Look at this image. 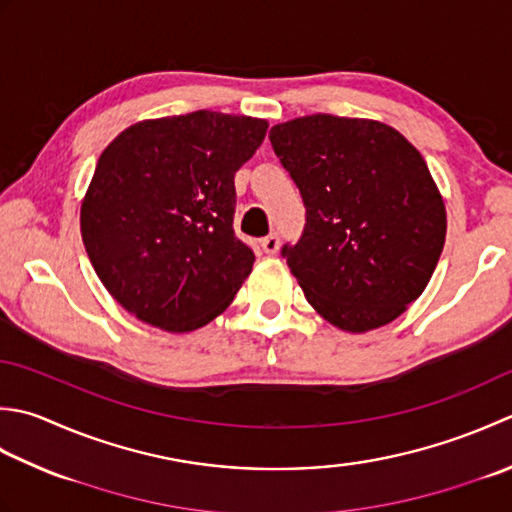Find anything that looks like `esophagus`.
I'll return each instance as SVG.
<instances>
[{
    "instance_id": "34e87169",
    "label": "esophagus",
    "mask_w": 512,
    "mask_h": 512,
    "mask_svg": "<svg viewBox=\"0 0 512 512\" xmlns=\"http://www.w3.org/2000/svg\"><path fill=\"white\" fill-rule=\"evenodd\" d=\"M262 248L266 255H275L279 250V237L277 235H268L262 239Z\"/></svg>"
}]
</instances>
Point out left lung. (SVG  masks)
<instances>
[{
	"mask_svg": "<svg viewBox=\"0 0 512 512\" xmlns=\"http://www.w3.org/2000/svg\"><path fill=\"white\" fill-rule=\"evenodd\" d=\"M268 139L306 206L282 255L308 304L348 333L393 322L424 293L446 239L424 157L375 119L297 117Z\"/></svg>",
	"mask_w": 512,
	"mask_h": 512,
	"instance_id": "8db88e82",
	"label": "left lung"
}]
</instances>
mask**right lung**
Segmentation results:
<instances>
[{
  "label": "right lung",
  "mask_w": 512,
  "mask_h": 512,
  "mask_svg": "<svg viewBox=\"0 0 512 512\" xmlns=\"http://www.w3.org/2000/svg\"><path fill=\"white\" fill-rule=\"evenodd\" d=\"M268 122L195 110L146 119L99 155L82 239L106 290L142 322L188 333L224 313L253 270L235 237V173Z\"/></svg>",
  "instance_id": "obj_1"
}]
</instances>
